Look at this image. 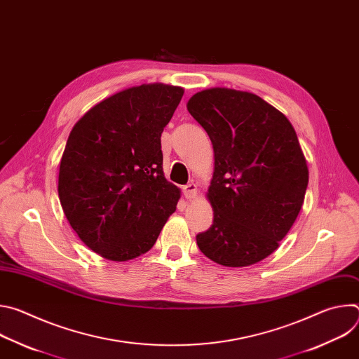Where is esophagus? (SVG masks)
<instances>
[{
    "label": "esophagus",
    "instance_id": "esophagus-1",
    "mask_svg": "<svg viewBox=\"0 0 359 359\" xmlns=\"http://www.w3.org/2000/svg\"><path fill=\"white\" fill-rule=\"evenodd\" d=\"M183 194L187 200H191V198H196L197 194H198V190H197V184L196 183H189L186 186H183Z\"/></svg>",
    "mask_w": 359,
    "mask_h": 359
}]
</instances>
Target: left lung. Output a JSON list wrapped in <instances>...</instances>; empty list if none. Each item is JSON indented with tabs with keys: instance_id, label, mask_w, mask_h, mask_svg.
Returning <instances> with one entry per match:
<instances>
[{
	"instance_id": "8db88e82",
	"label": "left lung",
	"mask_w": 359,
	"mask_h": 359,
	"mask_svg": "<svg viewBox=\"0 0 359 359\" xmlns=\"http://www.w3.org/2000/svg\"><path fill=\"white\" fill-rule=\"evenodd\" d=\"M190 115L208 132L215 172L209 230L196 236L217 264L245 267L276 251L294 224L309 168L290 121L260 96L227 88L197 92Z\"/></svg>"
}]
</instances>
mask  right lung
Wrapping results in <instances>:
<instances>
[{
	"label": "right lung",
	"instance_id": "right-lung-1",
	"mask_svg": "<svg viewBox=\"0 0 359 359\" xmlns=\"http://www.w3.org/2000/svg\"><path fill=\"white\" fill-rule=\"evenodd\" d=\"M183 88L125 89L72 128L60 165L62 210L79 238L112 262L139 257L176 212L180 190L163 175L161 136Z\"/></svg>",
	"mask_w": 359,
	"mask_h": 359
}]
</instances>
